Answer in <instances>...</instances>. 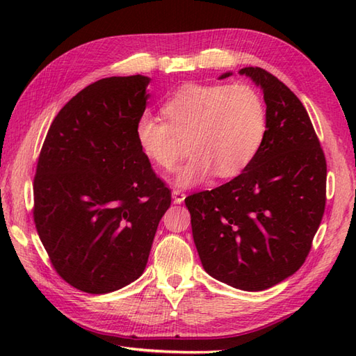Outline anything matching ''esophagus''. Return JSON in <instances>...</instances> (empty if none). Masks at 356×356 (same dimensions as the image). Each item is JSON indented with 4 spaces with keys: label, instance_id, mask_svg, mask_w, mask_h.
Instances as JSON below:
<instances>
[{
    "label": "esophagus",
    "instance_id": "1",
    "mask_svg": "<svg viewBox=\"0 0 356 356\" xmlns=\"http://www.w3.org/2000/svg\"><path fill=\"white\" fill-rule=\"evenodd\" d=\"M186 197V194L182 190H172V200L174 203H182Z\"/></svg>",
    "mask_w": 356,
    "mask_h": 356
}]
</instances>
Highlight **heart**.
I'll return each mask as SVG.
<instances>
[{
  "mask_svg": "<svg viewBox=\"0 0 356 356\" xmlns=\"http://www.w3.org/2000/svg\"><path fill=\"white\" fill-rule=\"evenodd\" d=\"M162 110L166 121L153 115L139 118L136 139L143 154L166 171L182 156L179 139H188L191 156L176 174L177 186L205 184L214 174L237 177L266 138V105L249 84H188Z\"/></svg>",
  "mask_w": 356,
  "mask_h": 356,
  "instance_id": "1",
  "label": "heart"
}]
</instances>
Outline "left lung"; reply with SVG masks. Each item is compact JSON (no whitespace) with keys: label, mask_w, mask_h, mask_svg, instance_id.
Listing matches in <instances>:
<instances>
[{"label":"left lung","mask_w":356,"mask_h":356,"mask_svg":"<svg viewBox=\"0 0 356 356\" xmlns=\"http://www.w3.org/2000/svg\"><path fill=\"white\" fill-rule=\"evenodd\" d=\"M240 73L263 90L266 138L243 172L185 203L208 274L237 289L264 291L297 272L311 252L326 208L327 165L298 97L260 67Z\"/></svg>","instance_id":"left-lung-1"}]
</instances>
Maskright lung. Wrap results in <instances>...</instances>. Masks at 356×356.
Here are the masks:
<instances>
[{"instance_id": "obj_1", "label": "right lung", "mask_w": 356, "mask_h": 356, "mask_svg": "<svg viewBox=\"0 0 356 356\" xmlns=\"http://www.w3.org/2000/svg\"><path fill=\"white\" fill-rule=\"evenodd\" d=\"M149 78L111 76L73 96L45 136L33 222L58 275L87 293L130 284L147 266L171 190L136 139Z\"/></svg>"}]
</instances>
